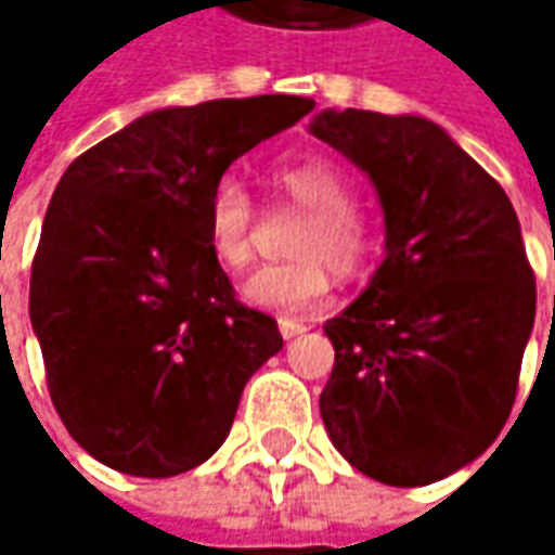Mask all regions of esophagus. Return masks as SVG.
I'll return each instance as SVG.
<instances>
[{
  "mask_svg": "<svg viewBox=\"0 0 555 555\" xmlns=\"http://www.w3.org/2000/svg\"><path fill=\"white\" fill-rule=\"evenodd\" d=\"M278 331H281V336H284V339H293V336L306 333L309 327H306L302 321H296V318H287V314H284V318H278Z\"/></svg>",
  "mask_w": 555,
  "mask_h": 555,
  "instance_id": "obj_1",
  "label": "esophagus"
}]
</instances>
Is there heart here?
<instances>
[{"label":"heart","mask_w":555,"mask_h":555,"mask_svg":"<svg viewBox=\"0 0 555 555\" xmlns=\"http://www.w3.org/2000/svg\"><path fill=\"white\" fill-rule=\"evenodd\" d=\"M274 188L306 219L293 237L296 259L266 266L244 281V299L256 309L306 311L331 293V268L343 278L364 271L373 249L367 219L352 206L349 176L324 157H302L274 169ZM256 209L237 179L212 184L203 212L206 246L228 271H241L253 259Z\"/></svg>","instance_id":"obj_1"}]
</instances>
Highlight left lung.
<instances>
[{
  "instance_id": "left-lung-1",
  "label": "left lung",
  "mask_w": 555,
  "mask_h": 555,
  "mask_svg": "<svg viewBox=\"0 0 555 555\" xmlns=\"http://www.w3.org/2000/svg\"><path fill=\"white\" fill-rule=\"evenodd\" d=\"M309 132L371 179L386 228L371 284L324 324V429L383 485L444 479L516 401L538 306L516 209L433 119L327 107Z\"/></svg>"
}]
</instances>
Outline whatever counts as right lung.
Listing matches in <instances>:
<instances>
[{"label": "right lung", "mask_w": 555, "mask_h": 555, "mask_svg": "<svg viewBox=\"0 0 555 555\" xmlns=\"http://www.w3.org/2000/svg\"><path fill=\"white\" fill-rule=\"evenodd\" d=\"M311 98L160 107L76 157L33 259L30 321L67 433L98 463L169 479L209 460L244 386L284 349L234 299L203 212L224 169L289 129Z\"/></svg>", "instance_id": "add662e5"}]
</instances>
